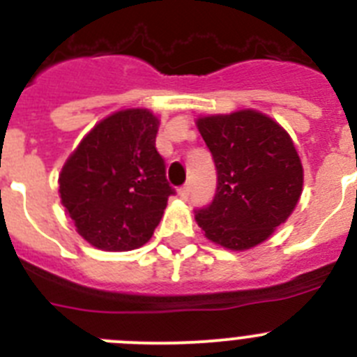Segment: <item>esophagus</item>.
<instances>
[{
  "label": "esophagus",
  "instance_id": "34e87169",
  "mask_svg": "<svg viewBox=\"0 0 357 357\" xmlns=\"http://www.w3.org/2000/svg\"><path fill=\"white\" fill-rule=\"evenodd\" d=\"M189 193H191V188H189V184L182 185V188L178 189V197L184 198V200H188V198H189Z\"/></svg>",
  "mask_w": 357,
  "mask_h": 357
}]
</instances>
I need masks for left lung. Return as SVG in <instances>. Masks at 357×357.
I'll return each instance as SVG.
<instances>
[{"label": "left lung", "mask_w": 357, "mask_h": 357, "mask_svg": "<svg viewBox=\"0 0 357 357\" xmlns=\"http://www.w3.org/2000/svg\"><path fill=\"white\" fill-rule=\"evenodd\" d=\"M216 166V193L195 211L207 239L247 250L284 223L302 193V164L282 127L255 110L197 121Z\"/></svg>", "instance_id": "8db88e82"}]
</instances>
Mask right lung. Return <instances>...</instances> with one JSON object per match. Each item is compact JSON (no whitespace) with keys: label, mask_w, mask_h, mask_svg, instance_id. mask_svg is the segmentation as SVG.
<instances>
[{"label":"right lung","mask_w":357,"mask_h":357,"mask_svg":"<svg viewBox=\"0 0 357 357\" xmlns=\"http://www.w3.org/2000/svg\"><path fill=\"white\" fill-rule=\"evenodd\" d=\"M157 130L150 110H119L98 123L64 164L62 206L93 247L134 250L159 225L175 189L155 148Z\"/></svg>","instance_id":"add662e5"}]
</instances>
